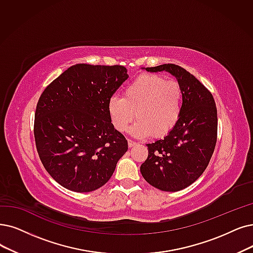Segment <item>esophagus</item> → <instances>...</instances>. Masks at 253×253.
<instances>
[{
	"instance_id": "esophagus-1",
	"label": "esophagus",
	"mask_w": 253,
	"mask_h": 253,
	"mask_svg": "<svg viewBox=\"0 0 253 253\" xmlns=\"http://www.w3.org/2000/svg\"><path fill=\"white\" fill-rule=\"evenodd\" d=\"M137 144H138V143L135 142V141L128 140V147H133V146H135V145H137Z\"/></svg>"
}]
</instances>
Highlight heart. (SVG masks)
Here are the masks:
<instances>
[{
    "mask_svg": "<svg viewBox=\"0 0 253 253\" xmlns=\"http://www.w3.org/2000/svg\"><path fill=\"white\" fill-rule=\"evenodd\" d=\"M183 107L184 92L178 82L167 81L159 75L143 74L125 89L124 96L110 97L108 112L119 132H125L136 116L138 120L132 128L134 136L151 134L161 138L175 127Z\"/></svg>",
    "mask_w": 253,
    "mask_h": 253,
    "instance_id": "b5f03b06",
    "label": "heart"
}]
</instances>
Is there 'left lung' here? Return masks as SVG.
<instances>
[{"mask_svg": "<svg viewBox=\"0 0 253 253\" xmlns=\"http://www.w3.org/2000/svg\"><path fill=\"white\" fill-rule=\"evenodd\" d=\"M172 74L183 88V113L175 127L155 143L146 144L148 157L141 174L148 184L166 192L183 190L207 169L217 142L218 118L210 90L188 70L175 64L146 67Z\"/></svg>", "mask_w": 253, "mask_h": 253, "instance_id": "1", "label": "left lung"}]
</instances>
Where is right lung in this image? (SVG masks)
I'll return each instance as SVG.
<instances>
[{
    "label": "right lung",
    "mask_w": 253,
    "mask_h": 253,
    "mask_svg": "<svg viewBox=\"0 0 253 253\" xmlns=\"http://www.w3.org/2000/svg\"><path fill=\"white\" fill-rule=\"evenodd\" d=\"M127 79L123 65L70 66L48 84L35 111L38 156L58 184L91 192L112 176L127 140L114 128L108 102Z\"/></svg>",
    "instance_id": "add662e5"
}]
</instances>
